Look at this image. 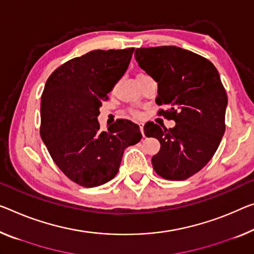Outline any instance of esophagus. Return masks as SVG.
<instances>
[{
  "label": "esophagus",
  "mask_w": 254,
  "mask_h": 254,
  "mask_svg": "<svg viewBox=\"0 0 254 254\" xmlns=\"http://www.w3.org/2000/svg\"><path fill=\"white\" fill-rule=\"evenodd\" d=\"M139 129H140V132H142V135L145 136L144 135V124L143 123H139Z\"/></svg>",
  "instance_id": "1"
}]
</instances>
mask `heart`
I'll return each mask as SVG.
<instances>
[{
    "label": "heart",
    "instance_id": "1",
    "mask_svg": "<svg viewBox=\"0 0 254 254\" xmlns=\"http://www.w3.org/2000/svg\"><path fill=\"white\" fill-rule=\"evenodd\" d=\"M131 114H132V116H135V117H137V116H139V114L137 111H131Z\"/></svg>",
    "mask_w": 254,
    "mask_h": 254
}]
</instances>
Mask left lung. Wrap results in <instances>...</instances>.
Segmentation results:
<instances>
[{"mask_svg":"<svg viewBox=\"0 0 254 254\" xmlns=\"http://www.w3.org/2000/svg\"><path fill=\"white\" fill-rule=\"evenodd\" d=\"M135 59L157 81L155 102L167 108L159 115L176 123L169 129L151 122L144 126L161 145L152 166L162 178L184 181L210 161L225 132L227 94L219 72L205 58L177 46L136 49Z\"/></svg>","mask_w":254,"mask_h":254,"instance_id":"left-lung-1","label":"left lung"}]
</instances>
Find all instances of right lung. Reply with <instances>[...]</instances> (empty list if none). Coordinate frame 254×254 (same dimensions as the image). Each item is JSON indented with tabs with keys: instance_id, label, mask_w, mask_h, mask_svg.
<instances>
[{
	"instance_id": "1",
	"label": "right lung",
	"mask_w": 254,
	"mask_h": 254,
	"mask_svg": "<svg viewBox=\"0 0 254 254\" xmlns=\"http://www.w3.org/2000/svg\"><path fill=\"white\" fill-rule=\"evenodd\" d=\"M134 48L95 50L51 73L41 100V136L65 176L84 187L100 186L118 173L124 151L142 138L138 125L118 119L100 130L97 116L126 72Z\"/></svg>"
}]
</instances>
